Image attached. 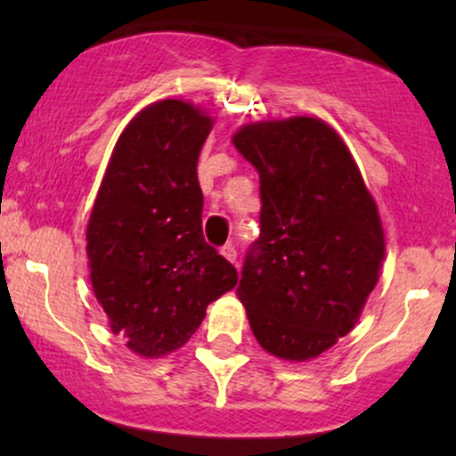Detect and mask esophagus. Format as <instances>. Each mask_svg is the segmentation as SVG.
I'll return each instance as SVG.
<instances>
[{"label":"esophagus","mask_w":456,"mask_h":456,"mask_svg":"<svg viewBox=\"0 0 456 456\" xmlns=\"http://www.w3.org/2000/svg\"><path fill=\"white\" fill-rule=\"evenodd\" d=\"M221 255L227 261H232V264H235V259H238V250H235V246L232 244H224L221 248Z\"/></svg>","instance_id":"1"}]
</instances>
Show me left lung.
Instances as JSON below:
<instances>
[{"mask_svg": "<svg viewBox=\"0 0 456 456\" xmlns=\"http://www.w3.org/2000/svg\"><path fill=\"white\" fill-rule=\"evenodd\" d=\"M233 145L259 171L261 233L238 285L250 330L282 360L317 358L355 326L378 285V206L322 119L248 124Z\"/></svg>", "mask_w": 456, "mask_h": 456, "instance_id": "8db88e82", "label": "left lung"}]
</instances>
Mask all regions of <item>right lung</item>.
I'll return each mask as SVG.
<instances>
[{
    "instance_id": "right-lung-1",
    "label": "right lung",
    "mask_w": 456,
    "mask_h": 456,
    "mask_svg": "<svg viewBox=\"0 0 456 456\" xmlns=\"http://www.w3.org/2000/svg\"><path fill=\"white\" fill-rule=\"evenodd\" d=\"M212 118L159 101L119 134L87 224L94 294L128 349L159 358L182 347L238 272L206 242L199 151Z\"/></svg>"
}]
</instances>
